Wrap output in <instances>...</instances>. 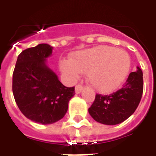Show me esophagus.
I'll use <instances>...</instances> for the list:
<instances>
[{
  "label": "esophagus",
  "instance_id": "obj_1",
  "mask_svg": "<svg viewBox=\"0 0 156 156\" xmlns=\"http://www.w3.org/2000/svg\"><path fill=\"white\" fill-rule=\"evenodd\" d=\"M83 89V86L82 84H78L76 87H75V92H76V94H79V93H81Z\"/></svg>",
  "mask_w": 156,
  "mask_h": 156
}]
</instances>
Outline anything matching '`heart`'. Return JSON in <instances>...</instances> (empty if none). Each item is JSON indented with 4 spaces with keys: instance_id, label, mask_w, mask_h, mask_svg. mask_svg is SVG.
Returning a JSON list of instances; mask_svg holds the SVG:
<instances>
[{
    "instance_id": "1",
    "label": "heart",
    "mask_w": 156,
    "mask_h": 156,
    "mask_svg": "<svg viewBox=\"0 0 156 156\" xmlns=\"http://www.w3.org/2000/svg\"><path fill=\"white\" fill-rule=\"evenodd\" d=\"M61 68L72 78L88 73V82L101 93L115 91L125 80L130 69L127 52L108 46H99L77 52L70 62H62Z\"/></svg>"
}]
</instances>
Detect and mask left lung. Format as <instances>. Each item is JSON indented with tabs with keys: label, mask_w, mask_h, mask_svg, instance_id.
Returning a JSON list of instances; mask_svg holds the SVG:
<instances>
[{
	"label": "left lung",
	"mask_w": 156,
	"mask_h": 156,
	"mask_svg": "<svg viewBox=\"0 0 156 156\" xmlns=\"http://www.w3.org/2000/svg\"><path fill=\"white\" fill-rule=\"evenodd\" d=\"M138 70L129 73L123 87L108 95L96 94L88 108L92 118L108 125L120 124L134 114L143 94V73Z\"/></svg>",
	"instance_id": "left-lung-1"
}]
</instances>
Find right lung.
Instances as JSON below:
<instances>
[{
  "label": "right lung",
  "instance_id": "add662e5",
  "mask_svg": "<svg viewBox=\"0 0 156 156\" xmlns=\"http://www.w3.org/2000/svg\"><path fill=\"white\" fill-rule=\"evenodd\" d=\"M50 45L38 44L19 54L12 77L14 98L26 117L42 124H53L63 118L74 87H65L46 65L51 54Z\"/></svg>",
  "mask_w": 156,
  "mask_h": 156
}]
</instances>
